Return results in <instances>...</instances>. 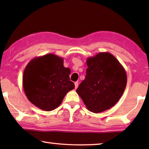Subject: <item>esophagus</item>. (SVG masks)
<instances>
[{
    "instance_id": "1",
    "label": "esophagus",
    "mask_w": 149,
    "mask_h": 149,
    "mask_svg": "<svg viewBox=\"0 0 149 149\" xmlns=\"http://www.w3.org/2000/svg\"><path fill=\"white\" fill-rule=\"evenodd\" d=\"M78 85H79V83L75 82V89H77V88L78 87Z\"/></svg>"
}]
</instances>
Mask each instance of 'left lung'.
Masks as SVG:
<instances>
[{
  "instance_id": "left-lung-1",
  "label": "left lung",
  "mask_w": 149,
  "mask_h": 149,
  "mask_svg": "<svg viewBox=\"0 0 149 149\" xmlns=\"http://www.w3.org/2000/svg\"><path fill=\"white\" fill-rule=\"evenodd\" d=\"M86 62V75L76 92L89 111L102 112L114 106L122 96L127 84L125 70L107 52L89 57Z\"/></svg>"
}]
</instances>
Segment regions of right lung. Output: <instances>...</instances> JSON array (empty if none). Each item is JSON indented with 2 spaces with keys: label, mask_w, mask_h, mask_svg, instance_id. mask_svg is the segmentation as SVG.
Returning <instances> with one entry per match:
<instances>
[{
  "label": "right lung",
  "mask_w": 149,
  "mask_h": 149,
  "mask_svg": "<svg viewBox=\"0 0 149 149\" xmlns=\"http://www.w3.org/2000/svg\"><path fill=\"white\" fill-rule=\"evenodd\" d=\"M70 69L64 66V60L53 54L32 59L24 70L23 87L32 104L45 111L59 107L75 85L70 80Z\"/></svg>",
  "instance_id": "add662e5"
}]
</instances>
